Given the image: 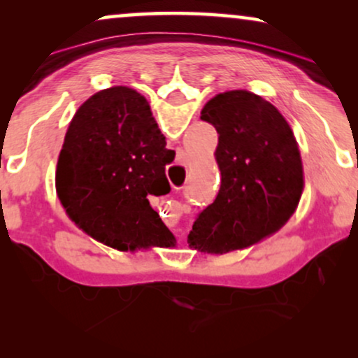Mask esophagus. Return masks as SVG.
I'll list each match as a JSON object with an SVG mask.
<instances>
[{
  "instance_id": "obj_1",
  "label": "esophagus",
  "mask_w": 358,
  "mask_h": 358,
  "mask_svg": "<svg viewBox=\"0 0 358 358\" xmlns=\"http://www.w3.org/2000/svg\"><path fill=\"white\" fill-rule=\"evenodd\" d=\"M174 189H180V187H174Z\"/></svg>"
}]
</instances>
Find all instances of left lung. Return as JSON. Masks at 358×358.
<instances>
[{"instance_id":"obj_1","label":"left lung","mask_w":358,"mask_h":358,"mask_svg":"<svg viewBox=\"0 0 358 358\" xmlns=\"http://www.w3.org/2000/svg\"><path fill=\"white\" fill-rule=\"evenodd\" d=\"M200 119L217 129L222 184L187 243L210 254L244 249L280 229L298 207L305 182L295 135L277 107L244 90L217 94Z\"/></svg>"}]
</instances>
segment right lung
<instances>
[{"label":"right lung","instance_id":"obj_1","mask_svg":"<svg viewBox=\"0 0 358 358\" xmlns=\"http://www.w3.org/2000/svg\"><path fill=\"white\" fill-rule=\"evenodd\" d=\"M174 155L143 96L125 86L102 90L68 127L58 199L83 231L119 251L171 248L176 239L148 197L169 194L164 169Z\"/></svg>","mask_w":358,"mask_h":358}]
</instances>
